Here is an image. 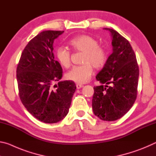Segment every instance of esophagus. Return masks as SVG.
<instances>
[{"label": "esophagus", "instance_id": "1", "mask_svg": "<svg viewBox=\"0 0 156 156\" xmlns=\"http://www.w3.org/2000/svg\"><path fill=\"white\" fill-rule=\"evenodd\" d=\"M76 88H77V89H80V88H82L83 87V84L77 83V84H76Z\"/></svg>", "mask_w": 156, "mask_h": 156}]
</instances>
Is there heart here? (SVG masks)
Here are the masks:
<instances>
[{
  "label": "heart",
  "instance_id": "1",
  "mask_svg": "<svg viewBox=\"0 0 156 156\" xmlns=\"http://www.w3.org/2000/svg\"><path fill=\"white\" fill-rule=\"evenodd\" d=\"M69 44L76 51L83 52L82 65L74 66L66 73L67 80L77 83H84L90 80L93 73V66L101 69L106 65L108 54L105 47L98 45V42L89 35L74 37L69 41ZM55 55L60 65L65 68L71 65V51L64 47H57Z\"/></svg>",
  "mask_w": 156,
  "mask_h": 156
}]
</instances>
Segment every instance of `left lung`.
<instances>
[{"instance_id":"1","label":"left lung","mask_w":156,"mask_h":156,"mask_svg":"<svg viewBox=\"0 0 156 156\" xmlns=\"http://www.w3.org/2000/svg\"><path fill=\"white\" fill-rule=\"evenodd\" d=\"M113 53L98 73L96 80L105 86L94 87L92 108L94 114L105 121H114L127 113L138 94L139 67L129 42L109 28Z\"/></svg>"}]
</instances>
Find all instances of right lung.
Returning a JSON list of instances; mask_svg holds the SVG:
<instances>
[{
	"mask_svg": "<svg viewBox=\"0 0 156 156\" xmlns=\"http://www.w3.org/2000/svg\"><path fill=\"white\" fill-rule=\"evenodd\" d=\"M63 32L47 30L38 34L26 45L17 65L21 102L44 123L58 122L67 115L76 89L73 81H60L62 69L53 54L54 41ZM58 81V85H52Z\"/></svg>",
	"mask_w": 156,
	"mask_h": 156,
	"instance_id": "add662e5",
	"label": "right lung"
}]
</instances>
